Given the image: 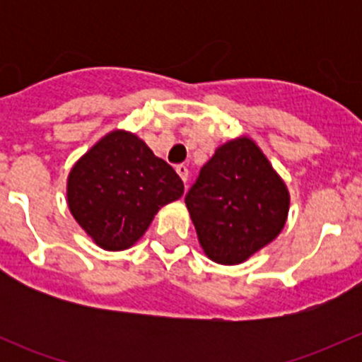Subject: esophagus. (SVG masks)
<instances>
[{"instance_id":"34e87169","label":"esophagus","mask_w":362,"mask_h":362,"mask_svg":"<svg viewBox=\"0 0 362 362\" xmlns=\"http://www.w3.org/2000/svg\"><path fill=\"white\" fill-rule=\"evenodd\" d=\"M175 170H177L178 177L182 178V182H184V184H187V180H189V170H187V166H185V164H178V166L175 168Z\"/></svg>"}]
</instances>
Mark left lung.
Returning <instances> with one entry per match:
<instances>
[{
	"label": "left lung",
	"instance_id": "obj_1",
	"mask_svg": "<svg viewBox=\"0 0 362 362\" xmlns=\"http://www.w3.org/2000/svg\"><path fill=\"white\" fill-rule=\"evenodd\" d=\"M185 204L206 257L233 266L282 233L291 196L257 144L240 136L217 147Z\"/></svg>",
	"mask_w": 362,
	"mask_h": 362
}]
</instances>
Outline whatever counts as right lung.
<instances>
[{"mask_svg":"<svg viewBox=\"0 0 362 362\" xmlns=\"http://www.w3.org/2000/svg\"><path fill=\"white\" fill-rule=\"evenodd\" d=\"M184 194L173 168L124 129L110 131L68 175V208L103 250H126L148 229L164 204Z\"/></svg>","mask_w":362,"mask_h":362,"instance_id":"right-lung-1","label":"right lung"}]
</instances>
